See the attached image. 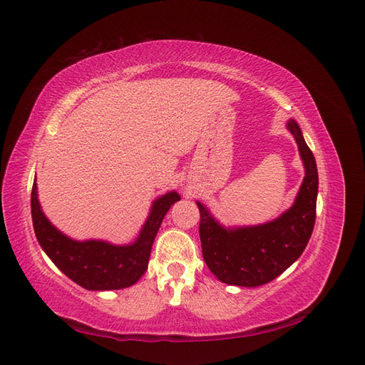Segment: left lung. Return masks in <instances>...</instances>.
<instances>
[{
  "mask_svg": "<svg viewBox=\"0 0 365 365\" xmlns=\"http://www.w3.org/2000/svg\"><path fill=\"white\" fill-rule=\"evenodd\" d=\"M304 163L306 176L294 205L272 222L225 230L212 217L201 202L200 237L202 257L216 277L228 284L254 288L269 283L302 256L312 236L317 216L318 172L300 126L288 121Z\"/></svg>",
  "mask_w": 365,
  "mask_h": 365,
  "instance_id": "obj_1",
  "label": "left lung"
}]
</instances>
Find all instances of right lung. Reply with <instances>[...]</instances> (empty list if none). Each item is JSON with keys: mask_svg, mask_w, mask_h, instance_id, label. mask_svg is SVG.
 Listing matches in <instances>:
<instances>
[{"mask_svg": "<svg viewBox=\"0 0 365 365\" xmlns=\"http://www.w3.org/2000/svg\"><path fill=\"white\" fill-rule=\"evenodd\" d=\"M31 219L36 239L56 267L74 283L90 291L121 289L138 282L148 269L150 250L160 225L180 195L170 192L152 205L138 239L132 245L115 247L101 240L76 242L63 236L43 216L36 182L31 187Z\"/></svg>", "mask_w": 365, "mask_h": 365, "instance_id": "add662e5", "label": "right lung"}]
</instances>
